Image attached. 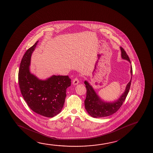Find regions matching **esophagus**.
Instances as JSON below:
<instances>
[{"mask_svg": "<svg viewBox=\"0 0 153 153\" xmlns=\"http://www.w3.org/2000/svg\"><path fill=\"white\" fill-rule=\"evenodd\" d=\"M79 79L78 78H75V79H74L73 80V85H77L79 83Z\"/></svg>", "mask_w": 153, "mask_h": 153, "instance_id": "34e87169", "label": "esophagus"}]
</instances>
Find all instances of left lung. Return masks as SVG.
Returning a JSON list of instances; mask_svg holds the SVG:
<instances>
[{
    "instance_id": "1",
    "label": "left lung",
    "mask_w": 153,
    "mask_h": 153,
    "mask_svg": "<svg viewBox=\"0 0 153 153\" xmlns=\"http://www.w3.org/2000/svg\"><path fill=\"white\" fill-rule=\"evenodd\" d=\"M121 51V57L122 59L127 60L131 64L129 58L126 52L122 47H120ZM131 75H132V68L131 66L130 70ZM131 78L129 83L127 84L125 91L121 95L120 98L116 101L112 103L105 102L102 101L99 97L97 94L95 92L93 88L91 85H89V83L87 81H85L86 88V97L85 99V108L87 112L93 118H103L112 115L115 113L120 108L123 103L124 102L126 99L127 95L129 91Z\"/></svg>"
}]
</instances>
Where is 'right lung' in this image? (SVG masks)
Returning <instances> with one entry per match:
<instances>
[{"label":"right lung","mask_w":153,"mask_h":153,"mask_svg":"<svg viewBox=\"0 0 153 153\" xmlns=\"http://www.w3.org/2000/svg\"><path fill=\"white\" fill-rule=\"evenodd\" d=\"M38 41L24 54L19 72L22 95L30 108L38 114L51 118L61 112L66 97V89L71 85L68 76H52L41 80L30 73L32 53Z\"/></svg>","instance_id":"1"}]
</instances>
